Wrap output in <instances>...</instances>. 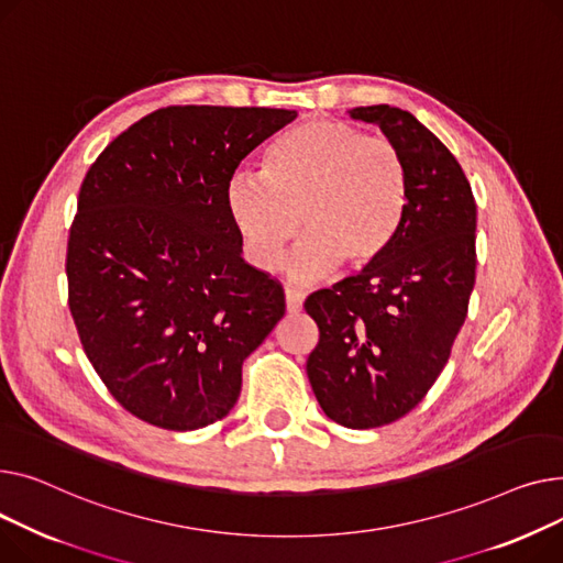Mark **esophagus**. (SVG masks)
Returning <instances> with one entry per match:
<instances>
[{"mask_svg": "<svg viewBox=\"0 0 563 563\" xmlns=\"http://www.w3.org/2000/svg\"><path fill=\"white\" fill-rule=\"evenodd\" d=\"M284 300H286V311L288 313H300L302 305H305V292L295 290V288H286L284 290Z\"/></svg>", "mask_w": 563, "mask_h": 563, "instance_id": "1", "label": "esophagus"}]
</instances>
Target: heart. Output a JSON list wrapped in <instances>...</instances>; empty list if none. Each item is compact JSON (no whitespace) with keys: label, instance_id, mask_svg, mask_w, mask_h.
Segmentation results:
<instances>
[{"label":"heart","instance_id":"heart-1","mask_svg":"<svg viewBox=\"0 0 563 563\" xmlns=\"http://www.w3.org/2000/svg\"><path fill=\"white\" fill-rule=\"evenodd\" d=\"M409 197V165L393 141L350 122L309 118L266 150L258 179L229 184L227 209L258 271L277 266L300 227L305 241L286 273L316 282L336 266L363 273L382 261L400 236Z\"/></svg>","mask_w":563,"mask_h":563}]
</instances>
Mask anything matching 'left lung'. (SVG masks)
<instances>
[{
	"mask_svg": "<svg viewBox=\"0 0 563 563\" xmlns=\"http://www.w3.org/2000/svg\"><path fill=\"white\" fill-rule=\"evenodd\" d=\"M347 113L402 150L411 197L382 261L307 297L320 329L307 375L327 418L371 429L409 413L445 368L475 286L477 207L456 158L409 111Z\"/></svg>",
	"mask_w": 563,
	"mask_h": 563,
	"instance_id": "left-lung-1",
	"label": "left lung"
}]
</instances>
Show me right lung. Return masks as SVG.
Returning <instances> with one entry per match:
<instances>
[{
	"mask_svg": "<svg viewBox=\"0 0 563 563\" xmlns=\"http://www.w3.org/2000/svg\"><path fill=\"white\" fill-rule=\"evenodd\" d=\"M286 109L168 107L97 156L68 241L84 352L136 418L192 432L236 405L243 361L284 318V290L245 263L227 190Z\"/></svg>",
	"mask_w": 563,
	"mask_h": 563,
	"instance_id": "obj_1",
	"label": "right lung"
}]
</instances>
